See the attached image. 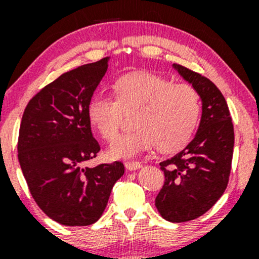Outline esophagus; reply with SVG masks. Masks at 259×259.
I'll use <instances>...</instances> for the list:
<instances>
[{
  "label": "esophagus",
  "instance_id": "obj_1",
  "mask_svg": "<svg viewBox=\"0 0 259 259\" xmlns=\"http://www.w3.org/2000/svg\"><path fill=\"white\" fill-rule=\"evenodd\" d=\"M140 167H141V163L138 162V160H127V162H125V168L129 169V170H135Z\"/></svg>",
  "mask_w": 259,
  "mask_h": 259
}]
</instances>
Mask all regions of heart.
<instances>
[{
	"label": "heart",
	"mask_w": 259,
	"mask_h": 259,
	"mask_svg": "<svg viewBox=\"0 0 259 259\" xmlns=\"http://www.w3.org/2000/svg\"><path fill=\"white\" fill-rule=\"evenodd\" d=\"M113 96L96 95L88 103V120L106 141L117 139L124 115H133L132 133L112 145V158H125L157 144L162 152H174L191 140L200 123L202 103L194 86L173 84L150 72L120 76L112 86Z\"/></svg>",
	"instance_id": "obj_1"
}]
</instances>
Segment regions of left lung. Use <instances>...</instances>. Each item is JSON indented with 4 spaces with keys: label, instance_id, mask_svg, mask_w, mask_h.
I'll return each mask as SVG.
<instances>
[{
    "label": "left lung",
    "instance_id": "obj_1",
    "mask_svg": "<svg viewBox=\"0 0 259 259\" xmlns=\"http://www.w3.org/2000/svg\"><path fill=\"white\" fill-rule=\"evenodd\" d=\"M202 99L196 136L181 152L159 163L164 184L156 197L159 214L173 223L194 221L213 207L229 183L234 152V124L224 96L201 74L174 64Z\"/></svg>",
    "mask_w": 259,
    "mask_h": 259
}]
</instances>
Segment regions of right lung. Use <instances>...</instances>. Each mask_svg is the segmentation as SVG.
Segmentation results:
<instances>
[{"mask_svg": "<svg viewBox=\"0 0 259 259\" xmlns=\"http://www.w3.org/2000/svg\"><path fill=\"white\" fill-rule=\"evenodd\" d=\"M107 68L105 57L62 74L29 101L20 123L18 159L29 191L45 214L68 227L99 221L124 174L118 160L82 168L101 150L86 111Z\"/></svg>", "mask_w": 259, "mask_h": 259, "instance_id": "obj_1", "label": "right lung"}]
</instances>
